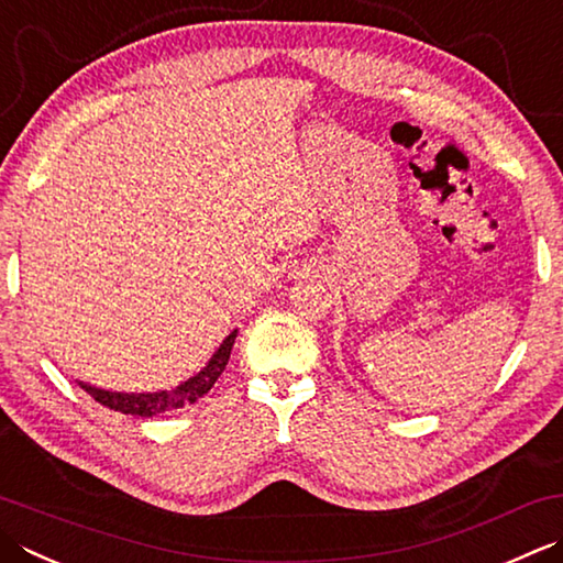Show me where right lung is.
I'll return each instance as SVG.
<instances>
[{
    "label": "right lung",
    "mask_w": 563,
    "mask_h": 563,
    "mask_svg": "<svg viewBox=\"0 0 563 563\" xmlns=\"http://www.w3.org/2000/svg\"><path fill=\"white\" fill-rule=\"evenodd\" d=\"M239 334V329H234L219 349L212 354V358L207 361V366L202 371H197L195 376L183 380L180 385H175L170 390H158V393H112V390H102L95 388V385H87L80 380V388L85 393H90L92 398L109 407V410L121 412V415H136V417H153L161 412H170V410H180L185 405H192L212 390V385L217 378L222 376L229 356H231V346H234V339Z\"/></svg>",
    "instance_id": "obj_1"
}]
</instances>
